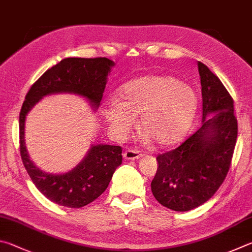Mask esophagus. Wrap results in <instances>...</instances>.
<instances>
[{
    "instance_id": "obj_1",
    "label": "esophagus",
    "mask_w": 252,
    "mask_h": 252,
    "mask_svg": "<svg viewBox=\"0 0 252 252\" xmlns=\"http://www.w3.org/2000/svg\"><path fill=\"white\" fill-rule=\"evenodd\" d=\"M124 158L127 160H135L139 159L143 156V154H140L138 151H134V149H128V151L124 152Z\"/></svg>"
}]
</instances>
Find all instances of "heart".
<instances>
[{"label":"heart","instance_id":"obj_1","mask_svg":"<svg viewBox=\"0 0 252 252\" xmlns=\"http://www.w3.org/2000/svg\"><path fill=\"white\" fill-rule=\"evenodd\" d=\"M119 97L121 100L112 99L106 106V117L115 136L125 138L140 116V131L159 147L182 142L197 110L195 91L166 75L133 79L121 88Z\"/></svg>","mask_w":252,"mask_h":252}]
</instances>
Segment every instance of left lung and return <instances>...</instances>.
Here are the masks:
<instances>
[{
  "label": "left lung",
  "mask_w": 252,
  "mask_h": 252,
  "mask_svg": "<svg viewBox=\"0 0 252 252\" xmlns=\"http://www.w3.org/2000/svg\"><path fill=\"white\" fill-rule=\"evenodd\" d=\"M202 95V121L196 133L174 151L157 156L152 182L156 200L175 211L205 204L221 186L231 165L238 123L233 99L220 79L198 62Z\"/></svg>",
  "instance_id": "left-lung-1"
}]
</instances>
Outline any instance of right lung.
<instances>
[{"mask_svg":"<svg viewBox=\"0 0 252 252\" xmlns=\"http://www.w3.org/2000/svg\"><path fill=\"white\" fill-rule=\"evenodd\" d=\"M115 63L106 57H68L47 69L25 96L20 113V153L33 184L47 199L68 208H81L94 201L108 187L114 171L122 164V147L92 145L84 159L68 173L47 174L34 165L25 146L26 115L44 96L69 93L85 97L95 110L98 108Z\"/></svg>","mask_w":252,"mask_h":252,"instance_id":"add662e5","label":"right lung"}]
</instances>
